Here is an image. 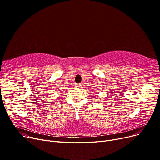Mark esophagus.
I'll use <instances>...</instances> for the list:
<instances>
[{
    "instance_id": "1",
    "label": "esophagus",
    "mask_w": 160,
    "mask_h": 160,
    "mask_svg": "<svg viewBox=\"0 0 160 160\" xmlns=\"http://www.w3.org/2000/svg\"><path fill=\"white\" fill-rule=\"evenodd\" d=\"M75 87H76L77 88H81L82 85L81 83H78V84H76L75 85Z\"/></svg>"
}]
</instances>
